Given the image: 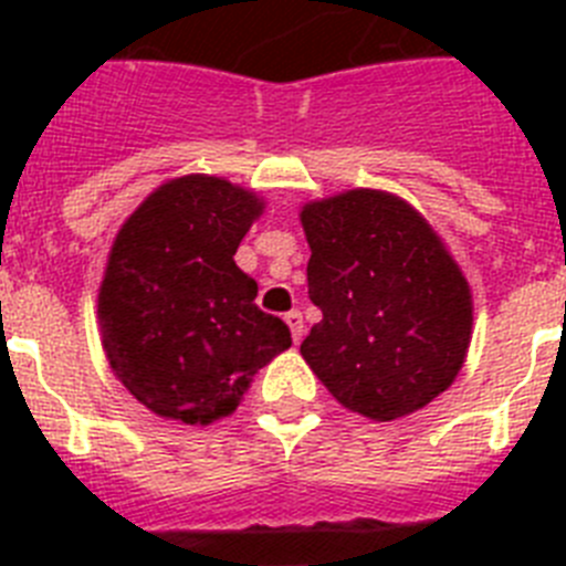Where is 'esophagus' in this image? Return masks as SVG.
I'll return each instance as SVG.
<instances>
[{
	"mask_svg": "<svg viewBox=\"0 0 566 566\" xmlns=\"http://www.w3.org/2000/svg\"><path fill=\"white\" fill-rule=\"evenodd\" d=\"M283 319H286V326H289V332H292L294 345H297L300 339H303V314H300V312H289Z\"/></svg>",
	"mask_w": 566,
	"mask_h": 566,
	"instance_id": "34e87169",
	"label": "esophagus"
}]
</instances>
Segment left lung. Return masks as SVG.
Segmentation results:
<instances>
[{"label": "left lung", "instance_id": "8db88e82", "mask_svg": "<svg viewBox=\"0 0 566 566\" xmlns=\"http://www.w3.org/2000/svg\"><path fill=\"white\" fill-rule=\"evenodd\" d=\"M308 297L323 312L300 354L343 408L374 422L417 413L468 359L473 292L442 234L385 189L306 201Z\"/></svg>", "mask_w": 566, "mask_h": 566}]
</instances>
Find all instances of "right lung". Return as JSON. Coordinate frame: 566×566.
<instances>
[{
  "mask_svg": "<svg viewBox=\"0 0 566 566\" xmlns=\"http://www.w3.org/2000/svg\"><path fill=\"white\" fill-rule=\"evenodd\" d=\"M263 209L254 189L189 172L155 187L115 234L98 286L102 348L155 417L195 428L227 419L292 345L234 263Z\"/></svg>",
  "mask_w": 566,
  "mask_h": 566,
  "instance_id": "obj_1",
  "label": "right lung"
}]
</instances>
